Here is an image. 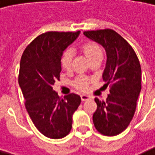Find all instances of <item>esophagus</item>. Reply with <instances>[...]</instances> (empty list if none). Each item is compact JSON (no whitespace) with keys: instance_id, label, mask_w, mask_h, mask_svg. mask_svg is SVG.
Listing matches in <instances>:
<instances>
[{"instance_id":"1","label":"esophagus","mask_w":155,"mask_h":155,"mask_svg":"<svg viewBox=\"0 0 155 155\" xmlns=\"http://www.w3.org/2000/svg\"><path fill=\"white\" fill-rule=\"evenodd\" d=\"M91 99V96L87 95V94H82L81 95V100L83 101V102H85V101H88Z\"/></svg>"}]
</instances>
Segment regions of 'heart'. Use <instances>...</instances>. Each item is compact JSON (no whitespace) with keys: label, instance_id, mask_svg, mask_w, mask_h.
Returning a JSON list of instances; mask_svg holds the SVG:
<instances>
[{"label":"heart","instance_id":"heart-1","mask_svg":"<svg viewBox=\"0 0 155 155\" xmlns=\"http://www.w3.org/2000/svg\"><path fill=\"white\" fill-rule=\"evenodd\" d=\"M81 50L84 52V54L91 60V62L98 57H103V52L100 46L93 41H87L83 43L81 45ZM72 60H73L72 51L70 49L64 51L60 58V64L62 68L64 69V70H69L72 65ZM89 84H90V79L84 76L78 77L73 82L75 88L80 91H86L89 88Z\"/></svg>","mask_w":155,"mask_h":155}]
</instances>
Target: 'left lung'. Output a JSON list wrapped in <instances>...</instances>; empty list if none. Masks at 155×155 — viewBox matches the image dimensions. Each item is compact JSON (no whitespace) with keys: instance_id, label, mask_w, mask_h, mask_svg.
<instances>
[{"instance_id":"obj_1","label":"left lung","mask_w":155,"mask_h":155,"mask_svg":"<svg viewBox=\"0 0 155 155\" xmlns=\"http://www.w3.org/2000/svg\"><path fill=\"white\" fill-rule=\"evenodd\" d=\"M84 35L103 45L107 62L103 74L104 86L110 87L105 102L95 98V128L104 136L118 135L128 127L141 90V68L131 45L113 29L85 31Z\"/></svg>"}]
</instances>
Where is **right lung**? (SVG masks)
<instances>
[{
	"instance_id": "add662e5",
	"label": "right lung",
	"mask_w": 155,
	"mask_h": 155,
	"mask_svg": "<svg viewBox=\"0 0 155 155\" xmlns=\"http://www.w3.org/2000/svg\"><path fill=\"white\" fill-rule=\"evenodd\" d=\"M78 35L79 31L43 33L27 46L20 60L18 83L26 109L37 129L50 139L70 132L72 115L81 102L78 94L62 98L52 90L60 80L62 53Z\"/></svg>"
}]
</instances>
